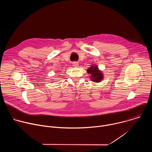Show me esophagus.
Segmentation results:
<instances>
[{
	"label": "esophagus",
	"mask_w": 152,
	"mask_h": 152,
	"mask_svg": "<svg viewBox=\"0 0 152 152\" xmlns=\"http://www.w3.org/2000/svg\"><path fill=\"white\" fill-rule=\"evenodd\" d=\"M78 65H79V64H78L77 62H73V66L75 67H78Z\"/></svg>",
	"instance_id": "1"
}]
</instances>
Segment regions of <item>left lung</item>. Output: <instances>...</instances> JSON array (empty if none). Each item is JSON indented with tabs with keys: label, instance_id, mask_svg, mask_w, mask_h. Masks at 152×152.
I'll list each match as a JSON object with an SVG mask.
<instances>
[{
	"label": "left lung",
	"instance_id": "left-lung-1",
	"mask_svg": "<svg viewBox=\"0 0 152 152\" xmlns=\"http://www.w3.org/2000/svg\"><path fill=\"white\" fill-rule=\"evenodd\" d=\"M87 73L91 75L90 79L93 82H100L103 79V73L99 70L98 66L92 64L91 67L87 69Z\"/></svg>",
	"mask_w": 152,
	"mask_h": 152
}]
</instances>
